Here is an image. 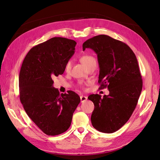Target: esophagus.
<instances>
[{
    "label": "esophagus",
    "instance_id": "obj_1",
    "mask_svg": "<svg viewBox=\"0 0 160 160\" xmlns=\"http://www.w3.org/2000/svg\"><path fill=\"white\" fill-rule=\"evenodd\" d=\"M80 99H81V102L83 103V102H84V101H85L87 99H88V97L84 96V95H81L80 97Z\"/></svg>",
    "mask_w": 160,
    "mask_h": 160
}]
</instances>
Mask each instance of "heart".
Listing matches in <instances>:
<instances>
[{
  "mask_svg": "<svg viewBox=\"0 0 160 160\" xmlns=\"http://www.w3.org/2000/svg\"><path fill=\"white\" fill-rule=\"evenodd\" d=\"M80 61L88 69L90 68V67L93 65H96V60L95 59V58L89 55H84L83 56H81L80 58ZM71 66H72L71 61H67L65 66V71L67 72L69 71L71 69Z\"/></svg>",
  "mask_w": 160,
  "mask_h": 160,
  "instance_id": "1",
  "label": "heart"
}]
</instances>
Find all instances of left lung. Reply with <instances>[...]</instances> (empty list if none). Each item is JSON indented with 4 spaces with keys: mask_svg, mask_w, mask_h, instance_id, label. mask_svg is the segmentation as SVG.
<instances>
[{
    "mask_svg": "<svg viewBox=\"0 0 160 160\" xmlns=\"http://www.w3.org/2000/svg\"><path fill=\"white\" fill-rule=\"evenodd\" d=\"M98 55L99 66V89L108 88L103 98L92 94L88 99L95 108L91 121L93 128L103 133H113L132 116L141 94L143 82L137 58L125 43L109 36L100 35L83 44Z\"/></svg>",
    "mask_w": 160,
    "mask_h": 160,
    "instance_id": "8db88e82",
    "label": "left lung"
}]
</instances>
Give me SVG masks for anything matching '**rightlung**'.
<instances>
[{"label":"right lung","instance_id":"add662e5","mask_svg":"<svg viewBox=\"0 0 160 160\" xmlns=\"http://www.w3.org/2000/svg\"><path fill=\"white\" fill-rule=\"evenodd\" d=\"M77 42L53 37L28 51L19 73L20 100L32 122L48 135L61 134L70 127L80 103L74 91L59 93L53 88V77L62 75L75 52Z\"/></svg>","mask_w":160,"mask_h":160}]
</instances>
